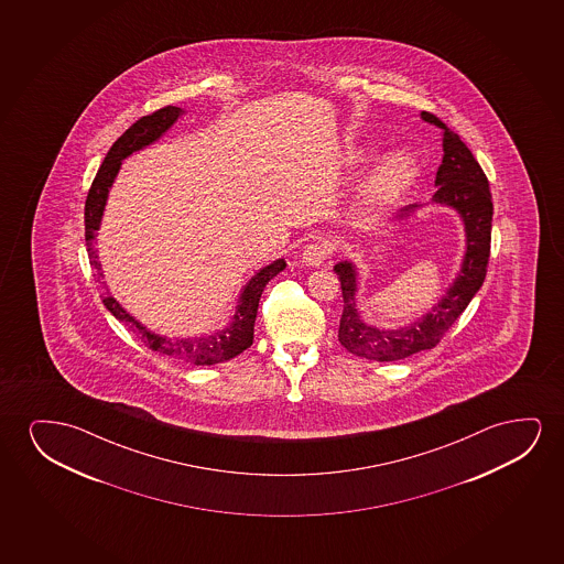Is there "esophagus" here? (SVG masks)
<instances>
[{"label":"esophagus","mask_w":564,"mask_h":564,"mask_svg":"<svg viewBox=\"0 0 564 564\" xmlns=\"http://www.w3.org/2000/svg\"><path fill=\"white\" fill-rule=\"evenodd\" d=\"M332 254V245L327 240H314L310 242L308 247L302 250L301 262L302 265H308V268H317L324 263L325 258Z\"/></svg>","instance_id":"34e87169"}]
</instances>
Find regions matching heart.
<instances>
[{"mask_svg":"<svg viewBox=\"0 0 564 564\" xmlns=\"http://www.w3.org/2000/svg\"><path fill=\"white\" fill-rule=\"evenodd\" d=\"M417 173H420V163L416 158L406 150H394L370 171L368 177L364 178L356 196V206L364 212L389 208L409 191L410 186L414 185Z\"/></svg>","mask_w":564,"mask_h":564,"instance_id":"1","label":"heart"}]
</instances>
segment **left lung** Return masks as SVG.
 <instances>
[{
    "label": "left lung",
    "mask_w": 564,
    "mask_h": 564,
    "mask_svg": "<svg viewBox=\"0 0 564 564\" xmlns=\"http://www.w3.org/2000/svg\"><path fill=\"white\" fill-rule=\"evenodd\" d=\"M422 119L443 129V162L435 175L437 191L433 194L432 204L453 208L458 214L466 235V250L460 270L441 301L433 304L424 316L397 329H383L364 319L356 306L358 270L355 263L348 260L335 263L333 270L339 275L345 302L339 324L340 345L352 355L376 362H397L435 347L470 304L479 286L484 285L489 262L494 202L486 173L460 137L447 124L427 111H422ZM417 208L416 204L402 208L394 221L409 219Z\"/></svg>",
    "instance_id": "8db88e82"
}]
</instances>
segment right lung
Listing matches in <instances>:
<instances>
[{
    "label": "right lung",
    "mask_w": 564,
    "mask_h": 564,
    "mask_svg": "<svg viewBox=\"0 0 564 564\" xmlns=\"http://www.w3.org/2000/svg\"><path fill=\"white\" fill-rule=\"evenodd\" d=\"M181 116H185V109L167 106V108L158 109L152 116L140 117L137 123L129 127L116 140V144L109 148L108 155L104 158V163L96 173V178H94L93 186L88 191L85 204L86 250H88L90 265L96 270L98 279H104V271H101L98 250L94 248V242L98 237L101 217H104V209H106V202H108L109 188L113 185L117 173L121 170V163L134 152H139L142 148L154 144L155 140L162 139L163 134L170 131L173 124L177 123ZM285 268V260L279 258L270 265L256 271L247 285L242 286L239 301L235 306V314L229 319V324L221 327V329L209 333V335H200V337H167L162 333L148 329L147 325L140 324L137 317L131 316L119 304V301H116L109 294L106 281H101V283H104L108 293H106V296H101L104 299L101 302L121 324L127 325L148 348H152L155 352L170 356V358H175L181 362L193 364V366H214V364L231 360L252 345L258 302L262 296L263 286L268 285L271 279L275 278L279 271H283Z\"/></svg>",
    "instance_id": "obj_1"
}]
</instances>
